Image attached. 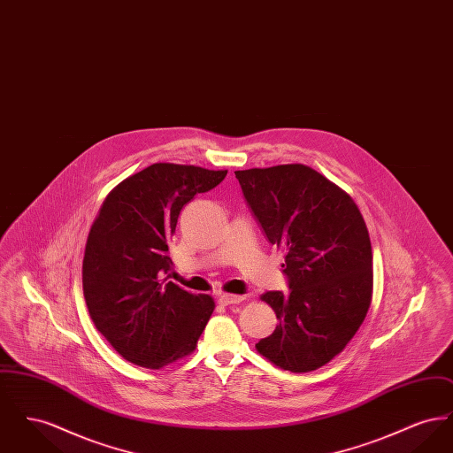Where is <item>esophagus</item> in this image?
Segmentation results:
<instances>
[{
  "label": "esophagus",
  "mask_w": 453,
  "mask_h": 453,
  "mask_svg": "<svg viewBox=\"0 0 453 453\" xmlns=\"http://www.w3.org/2000/svg\"><path fill=\"white\" fill-rule=\"evenodd\" d=\"M244 299H246L244 296H237V294H220V296L217 297V301H219V303H222V305L239 303V302H242Z\"/></svg>",
  "instance_id": "obj_1"
}]
</instances>
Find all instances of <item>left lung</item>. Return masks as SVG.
<instances>
[{
  "label": "left lung",
  "instance_id": "left-lung-1",
  "mask_svg": "<svg viewBox=\"0 0 453 453\" xmlns=\"http://www.w3.org/2000/svg\"><path fill=\"white\" fill-rule=\"evenodd\" d=\"M234 173L268 241L285 253L290 287L259 297L279 324L257 349L283 370L321 368L357 334L372 302L364 216L345 190L305 165Z\"/></svg>",
  "mask_w": 453,
  "mask_h": 453
}]
</instances>
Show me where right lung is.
<instances>
[{"label":"right lung","mask_w":453,"mask_h":453,"mask_svg":"<svg viewBox=\"0 0 453 453\" xmlns=\"http://www.w3.org/2000/svg\"><path fill=\"white\" fill-rule=\"evenodd\" d=\"M227 170L154 163L104 200L83 258V294L96 329L130 364L157 370L194 353L216 302L165 279L181 209Z\"/></svg>","instance_id":"obj_1"}]
</instances>
